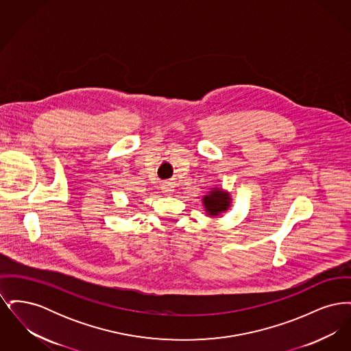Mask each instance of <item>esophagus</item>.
<instances>
[{
  "label": "esophagus",
  "instance_id": "obj_1",
  "mask_svg": "<svg viewBox=\"0 0 351 351\" xmlns=\"http://www.w3.org/2000/svg\"><path fill=\"white\" fill-rule=\"evenodd\" d=\"M162 189H163V192H165L166 195H172V192H173V186H172L171 184H163Z\"/></svg>",
  "mask_w": 351,
  "mask_h": 351
}]
</instances>
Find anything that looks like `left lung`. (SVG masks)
<instances>
[{
    "label": "left lung",
    "instance_id": "1",
    "mask_svg": "<svg viewBox=\"0 0 351 351\" xmlns=\"http://www.w3.org/2000/svg\"><path fill=\"white\" fill-rule=\"evenodd\" d=\"M202 200L209 216H217L218 213L225 212L230 205L229 193H223L221 189H213L209 195L204 196Z\"/></svg>",
    "mask_w": 351,
    "mask_h": 351
}]
</instances>
